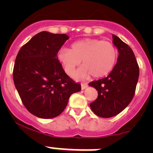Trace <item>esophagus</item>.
Wrapping results in <instances>:
<instances>
[{
    "label": "esophagus",
    "mask_w": 153,
    "mask_h": 153,
    "mask_svg": "<svg viewBox=\"0 0 153 153\" xmlns=\"http://www.w3.org/2000/svg\"><path fill=\"white\" fill-rule=\"evenodd\" d=\"M87 86H88L87 83H81V89L82 90H85L86 88H87Z\"/></svg>",
    "instance_id": "1"
}]
</instances>
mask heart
Returning <instances> with one entry per match:
<instances>
[{
    "label": "heart",
    "mask_w": 153,
    "mask_h": 153,
    "mask_svg": "<svg viewBox=\"0 0 153 153\" xmlns=\"http://www.w3.org/2000/svg\"><path fill=\"white\" fill-rule=\"evenodd\" d=\"M58 60L69 76L82 60L83 66L75 74L76 79H86L90 75L102 77L111 72L117 60V51L112 43L96 38H85L74 42L70 49L58 51Z\"/></svg>",
    "instance_id": "1"
}]
</instances>
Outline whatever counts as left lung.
I'll use <instances>...</instances> for the list:
<instances>
[{
  "label": "left lung",
  "instance_id": "1",
  "mask_svg": "<svg viewBox=\"0 0 153 153\" xmlns=\"http://www.w3.org/2000/svg\"><path fill=\"white\" fill-rule=\"evenodd\" d=\"M113 44L119 53L117 64L106 77L89 83L98 91V97L90 103V108L102 118L115 117L129 105L134 96L140 74L130 47L114 34Z\"/></svg>",
  "mask_w": 153,
  "mask_h": 153
}]
</instances>
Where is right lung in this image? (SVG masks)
I'll list each match as a JSON object with an SVG mask.
<instances>
[{
  "label": "right lung",
  "instance_id": "right-lung-1",
  "mask_svg": "<svg viewBox=\"0 0 153 153\" xmlns=\"http://www.w3.org/2000/svg\"><path fill=\"white\" fill-rule=\"evenodd\" d=\"M68 39L64 33L42 31L21 47L16 57L13 83L24 106L39 118L61 114L70 96L81 90L58 60V51Z\"/></svg>",
  "mask_w": 153,
  "mask_h": 153
}]
</instances>
